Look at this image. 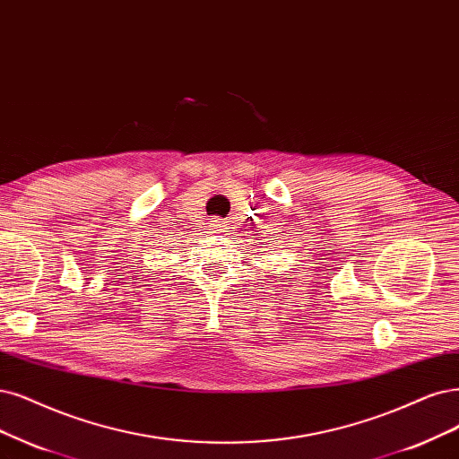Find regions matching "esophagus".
I'll return each instance as SVG.
<instances>
[{
	"instance_id": "esophagus-1",
	"label": "esophagus",
	"mask_w": 459,
	"mask_h": 459,
	"mask_svg": "<svg viewBox=\"0 0 459 459\" xmlns=\"http://www.w3.org/2000/svg\"><path fill=\"white\" fill-rule=\"evenodd\" d=\"M208 230L212 232V234H219V232H223L225 230V221H221L219 217H213L210 223H208Z\"/></svg>"
}]
</instances>
